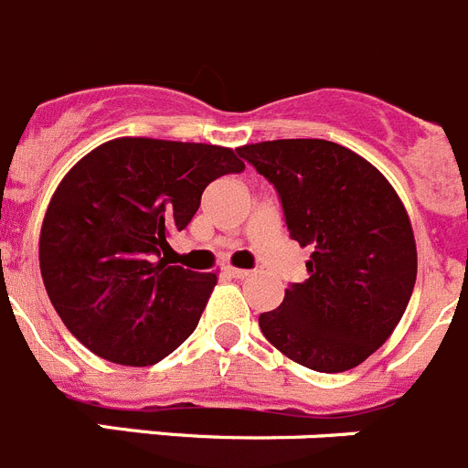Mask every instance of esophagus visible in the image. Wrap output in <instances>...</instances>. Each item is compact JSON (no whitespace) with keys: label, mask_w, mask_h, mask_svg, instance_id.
Masks as SVG:
<instances>
[{"label":"esophagus","mask_w":468,"mask_h":468,"mask_svg":"<svg viewBox=\"0 0 468 468\" xmlns=\"http://www.w3.org/2000/svg\"><path fill=\"white\" fill-rule=\"evenodd\" d=\"M226 272H229L233 280H247V277L251 275L250 271H242V268H226Z\"/></svg>","instance_id":"esophagus-1"}]
</instances>
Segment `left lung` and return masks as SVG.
I'll return each mask as SVG.
<instances>
[{
	"mask_svg": "<svg viewBox=\"0 0 468 468\" xmlns=\"http://www.w3.org/2000/svg\"><path fill=\"white\" fill-rule=\"evenodd\" d=\"M238 154L275 186L289 235L313 251L310 277L261 314V331L305 368H355L401 322L418 277L401 197L368 161L335 142H259Z\"/></svg>",
	"mask_w": 468,
	"mask_h": 468,
	"instance_id": "obj_1",
	"label": "left lung"
}]
</instances>
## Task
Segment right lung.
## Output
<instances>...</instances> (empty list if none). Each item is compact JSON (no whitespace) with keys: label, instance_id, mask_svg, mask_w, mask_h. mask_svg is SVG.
Here are the masks:
<instances>
[{"label":"right lung","instance_id":"add662e5","mask_svg":"<svg viewBox=\"0 0 468 468\" xmlns=\"http://www.w3.org/2000/svg\"><path fill=\"white\" fill-rule=\"evenodd\" d=\"M233 149L119 137L71 167L39 238L46 293L71 334L121 366H151L196 331L217 275L165 261L218 176L242 172Z\"/></svg>","mask_w":468,"mask_h":468}]
</instances>
